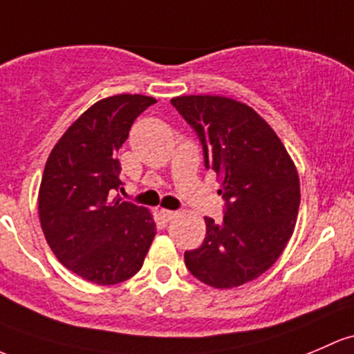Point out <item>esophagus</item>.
<instances>
[{
  "mask_svg": "<svg viewBox=\"0 0 354 354\" xmlns=\"http://www.w3.org/2000/svg\"><path fill=\"white\" fill-rule=\"evenodd\" d=\"M159 215H161L162 217V221H171V218H174L178 215V212H174V210H167V208H161V210H159Z\"/></svg>",
  "mask_w": 354,
  "mask_h": 354,
  "instance_id": "esophagus-1",
  "label": "esophagus"
}]
</instances>
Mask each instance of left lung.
Masks as SVG:
<instances>
[{"mask_svg":"<svg viewBox=\"0 0 354 354\" xmlns=\"http://www.w3.org/2000/svg\"><path fill=\"white\" fill-rule=\"evenodd\" d=\"M195 129L207 169L217 173L225 200L224 221L205 217L198 249L185 265L202 283L236 288L277 263L295 229L300 180L280 137L245 103L215 95L171 100Z\"/></svg>","mask_w":354,"mask_h":354,"instance_id":"left-lung-1","label":"left lung"}]
</instances>
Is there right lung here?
Listing matches in <instances>:
<instances>
[{"instance_id": "right-lung-1", "label": "right lung", "mask_w": 354, "mask_h": 354, "mask_svg": "<svg viewBox=\"0 0 354 354\" xmlns=\"http://www.w3.org/2000/svg\"><path fill=\"white\" fill-rule=\"evenodd\" d=\"M152 96L115 95L91 105L50 151L39 218L55 258L96 285H117L142 268L156 236L146 207L110 198L120 189L117 154Z\"/></svg>"}]
</instances>
